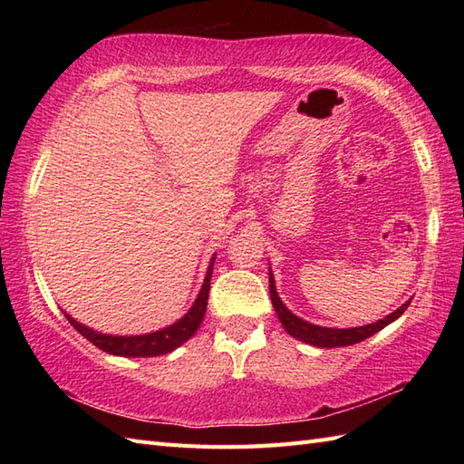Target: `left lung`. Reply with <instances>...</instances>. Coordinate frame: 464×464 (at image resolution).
<instances>
[{"label":"left lung","instance_id":"8db88e82","mask_svg":"<svg viewBox=\"0 0 464 464\" xmlns=\"http://www.w3.org/2000/svg\"><path fill=\"white\" fill-rule=\"evenodd\" d=\"M269 289H271V301H273V307L277 311V317L281 321V324L285 327L289 334H293L295 339L304 341L309 344H314V347H324V349H331V347H349V344L354 343H361L371 334H374L377 331H381L382 327H387L389 323H392L395 319H399L402 313L407 311L409 303L401 304V307L391 313L389 317H384L377 323L372 324H364V327H357V329H329V327H319V324H311L307 321L299 319L297 314H293L285 304L281 303L277 291H275V281H273V275H269Z\"/></svg>","mask_w":464,"mask_h":464}]
</instances>
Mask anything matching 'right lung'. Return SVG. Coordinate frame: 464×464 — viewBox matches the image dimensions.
<instances>
[{"mask_svg":"<svg viewBox=\"0 0 464 464\" xmlns=\"http://www.w3.org/2000/svg\"><path fill=\"white\" fill-rule=\"evenodd\" d=\"M213 263H215V257L211 259L209 269H207L205 283L201 287L199 297H197L189 313H187L183 319L173 323L171 327H167L163 331L140 334V337H113V334L95 333L90 327H85V324L77 323L73 317H69L67 313H63V314L67 317V321L73 324V329L77 333H82L87 341L93 343L97 349H102L105 353L121 354V357H157V354H165V353H169V351L179 347V344H183L187 339H191L195 331L199 329V324H201V321L205 317V311H207V299H209Z\"/></svg>","mask_w":464,"mask_h":464,"instance_id":"add662e5","label":"right lung"}]
</instances>
